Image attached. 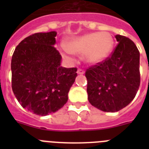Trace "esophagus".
I'll return each instance as SVG.
<instances>
[{"mask_svg":"<svg viewBox=\"0 0 149 149\" xmlns=\"http://www.w3.org/2000/svg\"><path fill=\"white\" fill-rule=\"evenodd\" d=\"M77 74H84L85 73V72H84L83 69H81V68H78V69H77Z\"/></svg>","mask_w":149,"mask_h":149,"instance_id":"obj_1","label":"esophagus"}]
</instances>
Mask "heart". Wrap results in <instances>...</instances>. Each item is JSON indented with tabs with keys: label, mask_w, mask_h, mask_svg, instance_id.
Listing matches in <instances>:
<instances>
[{
	"label": "heart",
	"mask_w": 149,
	"mask_h": 149,
	"mask_svg": "<svg viewBox=\"0 0 149 149\" xmlns=\"http://www.w3.org/2000/svg\"><path fill=\"white\" fill-rule=\"evenodd\" d=\"M114 41L108 32H94L77 36L61 45L60 52L63 58L73 60L72 54H83L86 63L95 64L103 61L111 53Z\"/></svg>",
	"instance_id": "heart-1"
}]
</instances>
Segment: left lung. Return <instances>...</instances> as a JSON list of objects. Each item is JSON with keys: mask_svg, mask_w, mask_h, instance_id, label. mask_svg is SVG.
I'll return each mask as SVG.
<instances>
[{"mask_svg": "<svg viewBox=\"0 0 149 149\" xmlns=\"http://www.w3.org/2000/svg\"><path fill=\"white\" fill-rule=\"evenodd\" d=\"M118 45L104 61L86 71L89 103L104 112H117L131 103L140 84L139 52L132 40L116 35Z\"/></svg>", "mask_w": 149, "mask_h": 149, "instance_id": "8db88e82", "label": "left lung"}]
</instances>
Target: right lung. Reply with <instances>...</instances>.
Listing matches in <instances>:
<instances>
[{
    "mask_svg": "<svg viewBox=\"0 0 149 149\" xmlns=\"http://www.w3.org/2000/svg\"><path fill=\"white\" fill-rule=\"evenodd\" d=\"M56 31L37 33L15 48L11 61L12 89L23 108L39 116L55 113L68 101L77 68L60 66L54 47Z\"/></svg>",
    "mask_w": 149,
    "mask_h": 149,
    "instance_id": "add662e5",
    "label": "right lung"
}]
</instances>
